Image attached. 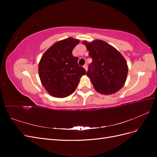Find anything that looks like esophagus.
Segmentation results:
<instances>
[{
	"mask_svg": "<svg viewBox=\"0 0 157 157\" xmlns=\"http://www.w3.org/2000/svg\"><path fill=\"white\" fill-rule=\"evenodd\" d=\"M84 69L86 70V71H88V65H87V64H85V65H84Z\"/></svg>",
	"mask_w": 157,
	"mask_h": 157,
	"instance_id": "1",
	"label": "esophagus"
}]
</instances>
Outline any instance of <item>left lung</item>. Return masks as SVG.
Returning a JSON list of instances; mask_svg holds the SVG:
<instances>
[{
  "label": "left lung",
  "instance_id": "left-lung-1",
  "mask_svg": "<svg viewBox=\"0 0 157 157\" xmlns=\"http://www.w3.org/2000/svg\"><path fill=\"white\" fill-rule=\"evenodd\" d=\"M92 59L86 75L96 91L110 95L124 86L128 67L123 56L115 47L101 40L83 41Z\"/></svg>",
  "mask_w": 157,
  "mask_h": 157
}]
</instances>
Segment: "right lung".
<instances>
[{"label":"right lung","instance_id":"obj_1","mask_svg":"<svg viewBox=\"0 0 157 157\" xmlns=\"http://www.w3.org/2000/svg\"><path fill=\"white\" fill-rule=\"evenodd\" d=\"M80 40L69 37L56 42L47 50L39 61V74L42 86L55 98H63L72 94L80 78L86 75L78 65V58L72 52Z\"/></svg>","mask_w":157,"mask_h":157}]
</instances>
